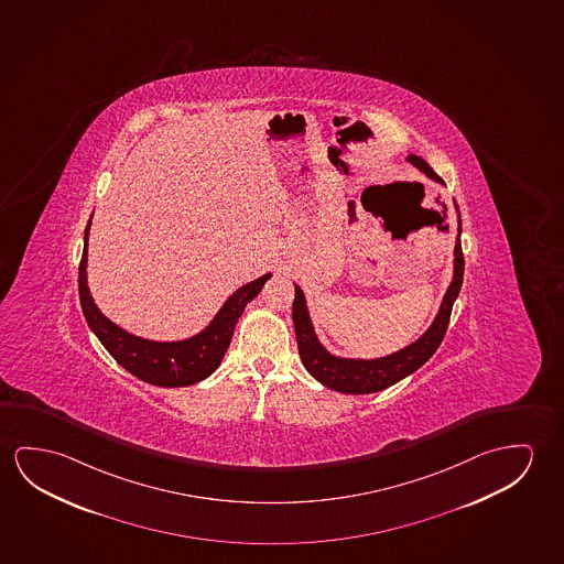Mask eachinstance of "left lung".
Segmentation results:
<instances>
[{
    "instance_id": "obj_1",
    "label": "left lung",
    "mask_w": 564,
    "mask_h": 564,
    "mask_svg": "<svg viewBox=\"0 0 564 564\" xmlns=\"http://www.w3.org/2000/svg\"><path fill=\"white\" fill-rule=\"evenodd\" d=\"M408 160H410V164L416 165L417 170H422L434 182L443 183L442 177L432 170V165L424 162L422 158L410 156ZM455 207H457V203H455ZM463 275H465V258H463V248H460L459 215V236L455 243V273H453V281H451L447 293L443 296L442 308L435 316L434 324L414 344H410L392 356L369 359V361L334 357L321 346V341L314 334L313 322L306 313L303 291L295 286L293 322H295L296 346H299V354H301L306 371L313 375L316 381H321L324 387L338 390L344 394L379 392V390L389 389L394 382L402 381L404 377L420 369L430 357L434 356L437 347L442 346L445 332L449 326L453 303L459 295L460 285H463Z\"/></svg>"
}]
</instances>
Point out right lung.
<instances>
[{
    "instance_id": "1",
    "label": "right lung",
    "mask_w": 564,
    "mask_h": 564,
    "mask_svg": "<svg viewBox=\"0 0 564 564\" xmlns=\"http://www.w3.org/2000/svg\"><path fill=\"white\" fill-rule=\"evenodd\" d=\"M89 223L84 236L86 243H84V253H82L78 269L79 303L89 328L94 329V334L104 344L105 349L113 356L115 361L130 375L139 377L140 381L150 382L154 387H167V389L189 387L207 379L208 375L215 373L225 357L226 349L230 346L236 322L242 316L246 304L250 303L253 296L260 295L261 286L271 278V273L238 289L235 295L226 301L220 313L215 316V321L193 338L167 341V344L137 338L119 326H115L113 322L107 321L89 295L86 279Z\"/></svg>"
}]
</instances>
